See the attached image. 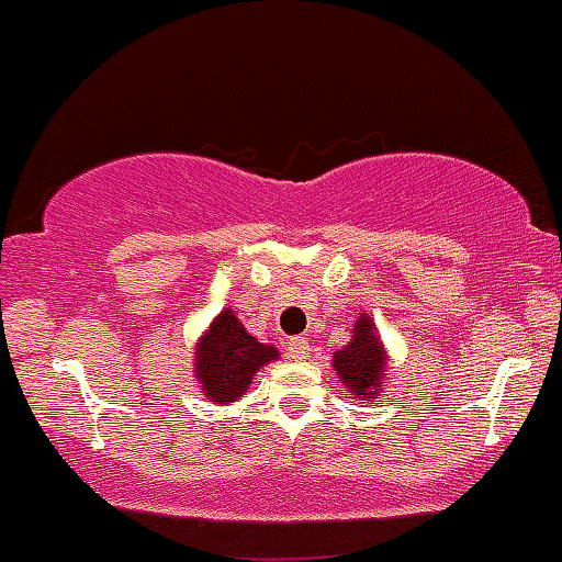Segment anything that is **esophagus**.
<instances>
[{"mask_svg":"<svg viewBox=\"0 0 562 562\" xmlns=\"http://www.w3.org/2000/svg\"><path fill=\"white\" fill-rule=\"evenodd\" d=\"M310 355H312V347L304 336H295L288 341V357H291V360H306Z\"/></svg>","mask_w":562,"mask_h":562,"instance_id":"esophagus-1","label":"esophagus"}]
</instances>
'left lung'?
Instances as JSON below:
<instances>
[{
  "instance_id": "8db88e82",
  "label": "left lung",
  "mask_w": 562,
  "mask_h": 562,
  "mask_svg": "<svg viewBox=\"0 0 562 562\" xmlns=\"http://www.w3.org/2000/svg\"><path fill=\"white\" fill-rule=\"evenodd\" d=\"M386 368H390V355H386L379 328L371 314L362 312L355 319L347 347L333 351V371L338 373V384L347 386V392L355 397L379 403L381 390L390 379Z\"/></svg>"
}]
</instances>
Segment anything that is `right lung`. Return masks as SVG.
Returning <instances> with one entry per match:
<instances>
[{
	"label": "right lung",
	"mask_w": 562,
	"mask_h": 562,
	"mask_svg": "<svg viewBox=\"0 0 562 562\" xmlns=\"http://www.w3.org/2000/svg\"><path fill=\"white\" fill-rule=\"evenodd\" d=\"M280 360V351L245 330L229 306L213 317L194 349V381L207 403L229 405L248 392L252 375Z\"/></svg>",
	"instance_id": "1"
}]
</instances>
